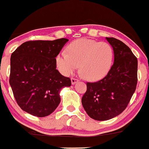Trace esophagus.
<instances>
[{
  "instance_id": "34e87169",
  "label": "esophagus",
  "mask_w": 149,
  "mask_h": 149,
  "mask_svg": "<svg viewBox=\"0 0 149 149\" xmlns=\"http://www.w3.org/2000/svg\"><path fill=\"white\" fill-rule=\"evenodd\" d=\"M79 82V79H76V78H72L71 79V82H72V85H74L76 84L77 82Z\"/></svg>"
}]
</instances>
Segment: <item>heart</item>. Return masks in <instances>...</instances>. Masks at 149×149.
<instances>
[{"label": "heart", "mask_w": 149, "mask_h": 149, "mask_svg": "<svg viewBox=\"0 0 149 149\" xmlns=\"http://www.w3.org/2000/svg\"><path fill=\"white\" fill-rule=\"evenodd\" d=\"M66 52L56 56V64L62 74L70 75L79 65V74L88 81L105 77L111 69L114 52L110 44L90 39H79L71 43Z\"/></svg>", "instance_id": "heart-1"}]
</instances>
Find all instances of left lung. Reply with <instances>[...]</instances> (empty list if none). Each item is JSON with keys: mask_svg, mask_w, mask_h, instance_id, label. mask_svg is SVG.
I'll list each match as a JSON object with an SVG mask.
<instances>
[{"mask_svg": "<svg viewBox=\"0 0 149 149\" xmlns=\"http://www.w3.org/2000/svg\"><path fill=\"white\" fill-rule=\"evenodd\" d=\"M113 47L114 62L108 74L96 82H87L82 104L96 120L120 115L128 105L137 85L138 60L131 49L115 38H105Z\"/></svg>", "mask_w": 149, "mask_h": 149, "instance_id": "left-lung-1", "label": "left lung"}]
</instances>
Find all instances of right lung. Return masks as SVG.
I'll use <instances>...</instances> for the list:
<instances>
[{
	"mask_svg": "<svg viewBox=\"0 0 149 149\" xmlns=\"http://www.w3.org/2000/svg\"><path fill=\"white\" fill-rule=\"evenodd\" d=\"M68 41H26L11 54L9 82L18 105L29 114H51L60 103L61 90L71 86L56 69V56Z\"/></svg>",
	"mask_w": 149,
	"mask_h": 149,
	"instance_id": "add662e5",
	"label": "right lung"
}]
</instances>
